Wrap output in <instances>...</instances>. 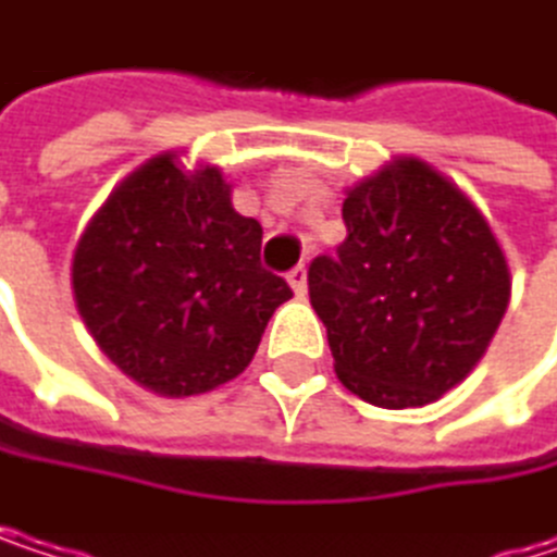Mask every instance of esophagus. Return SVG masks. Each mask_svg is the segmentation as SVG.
Masks as SVG:
<instances>
[{
	"instance_id": "1",
	"label": "esophagus",
	"mask_w": 557,
	"mask_h": 557,
	"mask_svg": "<svg viewBox=\"0 0 557 557\" xmlns=\"http://www.w3.org/2000/svg\"><path fill=\"white\" fill-rule=\"evenodd\" d=\"M288 285H292L295 295L301 298V295L308 292V269H305V265H295V269L288 272Z\"/></svg>"
}]
</instances>
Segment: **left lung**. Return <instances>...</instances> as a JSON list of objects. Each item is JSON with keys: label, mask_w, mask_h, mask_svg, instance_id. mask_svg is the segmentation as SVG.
<instances>
[{"label": "left lung", "mask_w": 557, "mask_h": 557, "mask_svg": "<svg viewBox=\"0 0 557 557\" xmlns=\"http://www.w3.org/2000/svg\"><path fill=\"white\" fill-rule=\"evenodd\" d=\"M347 239L308 269L337 380L370 406L416 409L486 354L509 265L483 213L418 158H399L344 200Z\"/></svg>", "instance_id": "obj_1"}]
</instances>
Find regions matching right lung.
<instances>
[{"mask_svg":"<svg viewBox=\"0 0 557 557\" xmlns=\"http://www.w3.org/2000/svg\"><path fill=\"white\" fill-rule=\"evenodd\" d=\"M262 226L230 203L216 168L158 154L100 207L74 252V301L100 350L158 396L236 380L292 298L259 262Z\"/></svg>","mask_w":557,"mask_h":557,"instance_id":"1","label":"right lung"}]
</instances>
